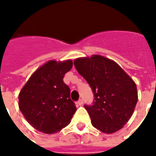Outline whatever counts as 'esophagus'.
I'll return each mask as SVG.
<instances>
[{"label": "esophagus", "instance_id": "esophagus-1", "mask_svg": "<svg viewBox=\"0 0 156 156\" xmlns=\"http://www.w3.org/2000/svg\"><path fill=\"white\" fill-rule=\"evenodd\" d=\"M78 104L79 105V106H82V105L83 104V99L79 98V100L78 101Z\"/></svg>", "mask_w": 156, "mask_h": 156}]
</instances>
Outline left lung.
Returning <instances> with one entry per match:
<instances>
[{"label": "left lung", "mask_w": 156, "mask_h": 156, "mask_svg": "<svg viewBox=\"0 0 156 156\" xmlns=\"http://www.w3.org/2000/svg\"><path fill=\"white\" fill-rule=\"evenodd\" d=\"M73 63L93 91V103L84 105L92 125L107 134L120 130L136 105V83L117 63L100 55L77 58Z\"/></svg>", "instance_id": "1"}]
</instances>
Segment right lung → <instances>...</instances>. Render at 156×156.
Segmentation results:
<instances>
[{
  "label": "right lung",
  "instance_id": "right-lung-1",
  "mask_svg": "<svg viewBox=\"0 0 156 156\" xmlns=\"http://www.w3.org/2000/svg\"><path fill=\"white\" fill-rule=\"evenodd\" d=\"M72 67V60L49 61L37 69L20 91V110L37 131L55 133L71 122L77 108L63 77Z\"/></svg>",
  "mask_w": 156,
  "mask_h": 156
}]
</instances>
